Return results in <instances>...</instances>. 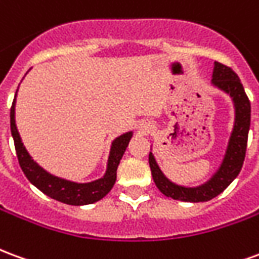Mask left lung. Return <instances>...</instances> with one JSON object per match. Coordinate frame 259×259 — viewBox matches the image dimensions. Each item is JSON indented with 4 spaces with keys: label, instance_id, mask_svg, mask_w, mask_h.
<instances>
[{
    "label": "left lung",
    "instance_id": "left-lung-1",
    "mask_svg": "<svg viewBox=\"0 0 259 259\" xmlns=\"http://www.w3.org/2000/svg\"><path fill=\"white\" fill-rule=\"evenodd\" d=\"M212 84L217 85L218 89H221L232 97L236 109L233 132L229 140L223 162L217 174L206 183L198 187H183V186L175 185L170 180L166 179L155 162L154 155L151 152L148 155V162L155 185L163 195L172 197L174 200L185 201V202H204L212 200L213 197L221 194L237 178L244 162L251 120L250 100L245 94L239 76L234 73L233 69L221 62H215L213 73H212Z\"/></svg>",
    "mask_w": 259,
    "mask_h": 259
}]
</instances>
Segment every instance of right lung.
I'll return each instance as SVG.
<instances>
[{
    "mask_svg": "<svg viewBox=\"0 0 259 259\" xmlns=\"http://www.w3.org/2000/svg\"><path fill=\"white\" fill-rule=\"evenodd\" d=\"M15 100L11 107V133L14 137L15 150L18 155V161L25 176L29 179L31 185H34L44 194L51 197L54 200L69 204V205H85V204H93L96 201L101 200L111 191L116 180V169L123 157L126 147L129 144L130 139L133 133H124L119 136L116 140H113L111 147V154L108 158V168L104 178L91 182V183H74L69 180L61 179L57 176H53L46 172L41 166H38L29 152L26 151L23 143L20 140V136L15 124Z\"/></svg>",
    "mask_w": 259,
    "mask_h": 259,
    "instance_id": "right-lung-1",
    "label": "right lung"
}]
</instances>
